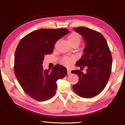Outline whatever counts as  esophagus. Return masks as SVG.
Segmentation results:
<instances>
[{
    "label": "esophagus",
    "mask_w": 125,
    "mask_h": 125,
    "mask_svg": "<svg viewBox=\"0 0 125 125\" xmlns=\"http://www.w3.org/2000/svg\"><path fill=\"white\" fill-rule=\"evenodd\" d=\"M71 74V70H70L69 69H67V75H70Z\"/></svg>",
    "instance_id": "obj_1"
}]
</instances>
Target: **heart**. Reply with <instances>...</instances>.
<instances>
[{
  "instance_id": "b5f03b06",
  "label": "heart",
  "mask_w": 125,
  "mask_h": 125,
  "mask_svg": "<svg viewBox=\"0 0 125 125\" xmlns=\"http://www.w3.org/2000/svg\"><path fill=\"white\" fill-rule=\"evenodd\" d=\"M68 40L70 44L77 43L79 44L81 42V37L80 35L76 32H73L70 35L68 36ZM74 58L72 56H64L61 58L60 62L61 64L65 66H69L73 62Z\"/></svg>"
}]
</instances>
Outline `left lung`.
Listing matches in <instances>:
<instances>
[{"label":"left lung","instance_id":"left-lung-1","mask_svg":"<svg viewBox=\"0 0 125 125\" xmlns=\"http://www.w3.org/2000/svg\"><path fill=\"white\" fill-rule=\"evenodd\" d=\"M85 41L84 53L76 65L86 67V73L80 70L71 71L79 77L78 83L73 85L76 94L88 98L98 95L104 89L112 71V57L105 38L98 31L84 27L75 28Z\"/></svg>","mask_w":125,"mask_h":125}]
</instances>
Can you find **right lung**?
Listing matches in <instances>:
<instances>
[{
	"instance_id": "right-lung-1",
	"label": "right lung",
	"mask_w": 125,
	"mask_h": 125,
	"mask_svg": "<svg viewBox=\"0 0 125 125\" xmlns=\"http://www.w3.org/2000/svg\"><path fill=\"white\" fill-rule=\"evenodd\" d=\"M69 31L65 28H42L28 34L18 44L14 55L16 77L26 94L43 102L52 98L56 92V81L66 76L67 70L59 64L52 71L44 70L45 55L52 54L55 43Z\"/></svg>"
}]
</instances>
